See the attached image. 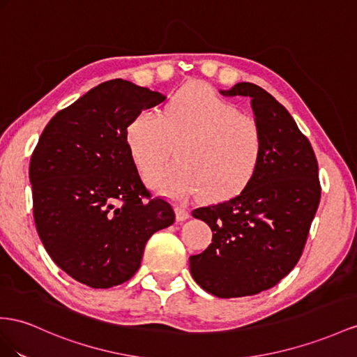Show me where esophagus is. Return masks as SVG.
I'll return each instance as SVG.
<instances>
[{"instance_id":"obj_1","label":"esophagus","mask_w":357,"mask_h":357,"mask_svg":"<svg viewBox=\"0 0 357 357\" xmlns=\"http://www.w3.org/2000/svg\"><path fill=\"white\" fill-rule=\"evenodd\" d=\"M175 211H176V220H178V222H184V220H187V218L190 217L188 211H187V209H185L184 206H182V205H176Z\"/></svg>"}]
</instances>
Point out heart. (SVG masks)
<instances>
[{
    "instance_id": "1",
    "label": "heart",
    "mask_w": 357,
    "mask_h": 357,
    "mask_svg": "<svg viewBox=\"0 0 357 357\" xmlns=\"http://www.w3.org/2000/svg\"><path fill=\"white\" fill-rule=\"evenodd\" d=\"M126 148L143 176L158 170L176 144V162L149 178L173 199L202 193L206 200L229 199L257 175L264 152L261 126L204 84L178 90L161 117L142 112L125 132Z\"/></svg>"
}]
</instances>
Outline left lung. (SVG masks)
Returning <instances> with one entry per match:
<instances>
[{
	"instance_id": "8db88e82",
	"label": "left lung",
	"mask_w": 357,
	"mask_h": 357,
	"mask_svg": "<svg viewBox=\"0 0 357 357\" xmlns=\"http://www.w3.org/2000/svg\"><path fill=\"white\" fill-rule=\"evenodd\" d=\"M225 96H249L264 135L257 175L238 196L197 208L193 217L213 231V243L190 257L191 276L222 298L258 294L296 267L321 197L318 162L287 108L268 91L238 83Z\"/></svg>"
}]
</instances>
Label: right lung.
<instances>
[{"instance_id": "1", "label": "right lung", "mask_w": 357, "mask_h": 357, "mask_svg": "<svg viewBox=\"0 0 357 357\" xmlns=\"http://www.w3.org/2000/svg\"><path fill=\"white\" fill-rule=\"evenodd\" d=\"M164 99L105 81L60 109L31 155L36 229L52 261L87 287L131 279L152 234L175 222L167 200L144 187L125 140L131 119Z\"/></svg>"}]
</instances>
